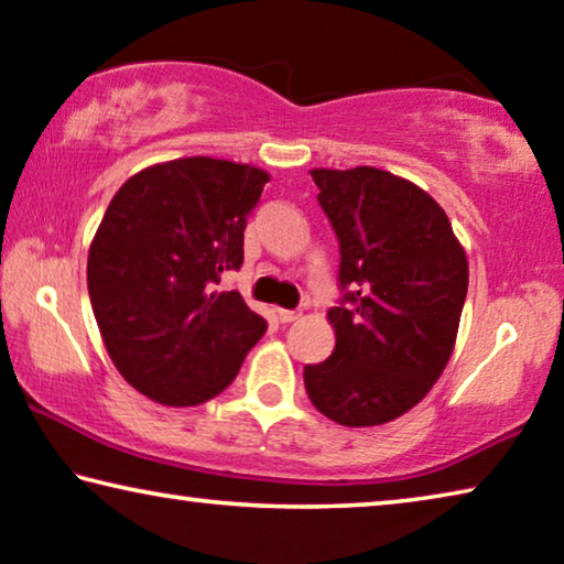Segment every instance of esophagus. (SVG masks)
Segmentation results:
<instances>
[{
	"mask_svg": "<svg viewBox=\"0 0 564 564\" xmlns=\"http://www.w3.org/2000/svg\"><path fill=\"white\" fill-rule=\"evenodd\" d=\"M301 316H304V311H301V308H279V318H281V324L299 322Z\"/></svg>",
	"mask_w": 564,
	"mask_h": 564,
	"instance_id": "34e87169",
	"label": "esophagus"
}]
</instances>
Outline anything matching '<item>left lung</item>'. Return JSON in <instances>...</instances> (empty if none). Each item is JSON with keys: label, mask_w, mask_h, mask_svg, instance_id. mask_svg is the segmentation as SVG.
Instances as JSON below:
<instances>
[{"label": "left lung", "mask_w": 564, "mask_h": 564, "mask_svg": "<svg viewBox=\"0 0 564 564\" xmlns=\"http://www.w3.org/2000/svg\"><path fill=\"white\" fill-rule=\"evenodd\" d=\"M339 240L332 357L304 367L318 413L382 425L425 398L448 365L468 291L466 250L417 184L375 166L311 170Z\"/></svg>", "instance_id": "8db88e82"}]
</instances>
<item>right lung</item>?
Wrapping results in <instances>:
<instances>
[{
	"label": "right lung",
	"mask_w": 564,
	"mask_h": 564,
	"mask_svg": "<svg viewBox=\"0 0 564 564\" xmlns=\"http://www.w3.org/2000/svg\"><path fill=\"white\" fill-rule=\"evenodd\" d=\"M268 172L228 159L154 164L121 184L88 250L100 336L133 390L170 408L213 400L265 334L238 291L250 209Z\"/></svg>",
	"instance_id": "right-lung-1"
}]
</instances>
